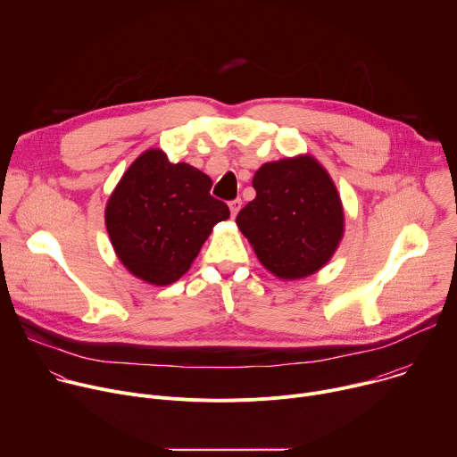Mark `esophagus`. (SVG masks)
I'll use <instances>...</instances> for the list:
<instances>
[{
  "label": "esophagus",
  "mask_w": 457,
  "mask_h": 457,
  "mask_svg": "<svg viewBox=\"0 0 457 457\" xmlns=\"http://www.w3.org/2000/svg\"><path fill=\"white\" fill-rule=\"evenodd\" d=\"M240 208H242V201H240V199H235V201L229 203V210H231V217H233V219L237 217V213L240 212Z\"/></svg>",
  "instance_id": "34e87169"
}]
</instances>
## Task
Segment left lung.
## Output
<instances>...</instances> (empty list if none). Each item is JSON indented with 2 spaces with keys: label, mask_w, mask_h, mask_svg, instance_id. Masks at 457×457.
<instances>
[{
  "label": "left lung",
  "mask_w": 457,
  "mask_h": 457,
  "mask_svg": "<svg viewBox=\"0 0 457 457\" xmlns=\"http://www.w3.org/2000/svg\"><path fill=\"white\" fill-rule=\"evenodd\" d=\"M256 197L237 215L262 266L282 280L305 278L329 262L344 237V208L325 168L311 155L260 166Z\"/></svg>",
  "instance_id": "1"
}]
</instances>
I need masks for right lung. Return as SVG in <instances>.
<instances>
[{
  "label": "right lung",
  "mask_w": 457,
  "mask_h": 457,
  "mask_svg": "<svg viewBox=\"0 0 457 457\" xmlns=\"http://www.w3.org/2000/svg\"><path fill=\"white\" fill-rule=\"evenodd\" d=\"M213 182L186 162L148 150L129 166L110 195L104 222L122 266L137 278L168 286L197 258L213 226L229 208L212 197Z\"/></svg>",
  "instance_id": "1"
}]
</instances>
